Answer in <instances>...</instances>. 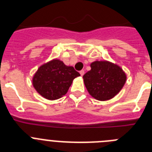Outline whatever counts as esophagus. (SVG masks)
<instances>
[{"label":"esophagus","mask_w":152,"mask_h":152,"mask_svg":"<svg viewBox=\"0 0 152 152\" xmlns=\"http://www.w3.org/2000/svg\"><path fill=\"white\" fill-rule=\"evenodd\" d=\"M80 74L81 76H83V75H84V70H81V71H80Z\"/></svg>","instance_id":"obj_1"}]
</instances>
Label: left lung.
Returning <instances> with one entry per match:
<instances>
[{
  "label": "left lung",
  "instance_id": "8db88e82",
  "mask_svg": "<svg viewBox=\"0 0 152 152\" xmlns=\"http://www.w3.org/2000/svg\"><path fill=\"white\" fill-rule=\"evenodd\" d=\"M84 75V82L90 94L98 100L116 96L126 83V74L120 67L109 61H94Z\"/></svg>",
  "mask_w": 152,
  "mask_h": 152
}]
</instances>
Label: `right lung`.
I'll return each instance as SVG.
<instances>
[{"label": "right lung", "instance_id": "add662e5", "mask_svg": "<svg viewBox=\"0 0 152 152\" xmlns=\"http://www.w3.org/2000/svg\"><path fill=\"white\" fill-rule=\"evenodd\" d=\"M78 76L80 74L73 67L55 59L39 67L33 77V84L43 97L57 100L68 92L73 80Z\"/></svg>", "mask_w": 152, "mask_h": 152}]
</instances>
